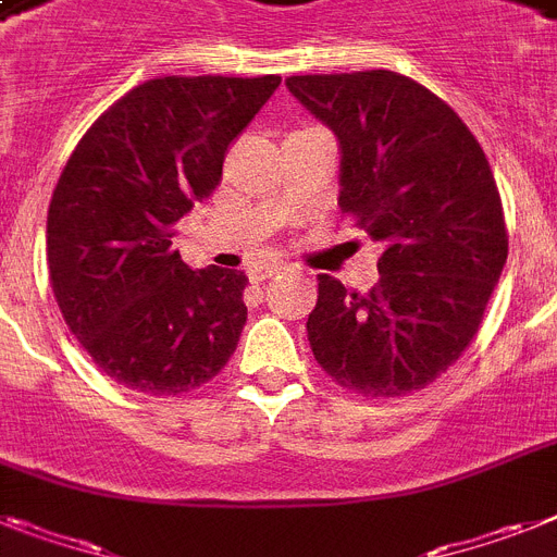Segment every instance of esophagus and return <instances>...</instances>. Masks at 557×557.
<instances>
[{"label": "esophagus", "instance_id": "esophagus-1", "mask_svg": "<svg viewBox=\"0 0 557 557\" xmlns=\"http://www.w3.org/2000/svg\"><path fill=\"white\" fill-rule=\"evenodd\" d=\"M280 271H283V265H277V263L251 265V269H249V280H251V283H265V280L277 277Z\"/></svg>", "mask_w": 557, "mask_h": 557}]
</instances>
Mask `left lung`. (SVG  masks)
I'll return each instance as SVG.
<instances>
[{"mask_svg":"<svg viewBox=\"0 0 557 557\" xmlns=\"http://www.w3.org/2000/svg\"><path fill=\"white\" fill-rule=\"evenodd\" d=\"M286 87L339 138L343 214L385 243L368 294L317 274L314 359L368 399L416 394L473 343L507 263L487 156L450 104L394 70L292 76Z\"/></svg>","mask_w":557,"mask_h":557,"instance_id":"8db88e82","label":"left lung"}]
</instances>
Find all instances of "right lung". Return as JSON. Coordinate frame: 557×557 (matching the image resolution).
Here are the masks:
<instances>
[{
	"instance_id": "1",
	"label": "right lung",
	"mask_w": 557,
	"mask_h": 557,
	"mask_svg": "<svg viewBox=\"0 0 557 557\" xmlns=\"http://www.w3.org/2000/svg\"><path fill=\"white\" fill-rule=\"evenodd\" d=\"M277 87L280 76L149 78L73 149L50 198V286L67 329L119 385L189 394L235 354L249 277L191 271L172 237Z\"/></svg>"
}]
</instances>
